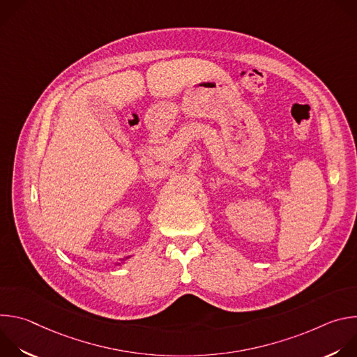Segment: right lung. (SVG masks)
<instances>
[{"label": "right lung", "mask_w": 357, "mask_h": 357, "mask_svg": "<svg viewBox=\"0 0 357 357\" xmlns=\"http://www.w3.org/2000/svg\"><path fill=\"white\" fill-rule=\"evenodd\" d=\"M130 257H131V256H128V257H126V259H124V260H121V261H117V263H114V267H117V266H121V264H124V261H126V260H127V259H130Z\"/></svg>", "instance_id": "1"}]
</instances>
